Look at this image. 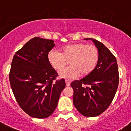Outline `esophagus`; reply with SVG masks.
Segmentation results:
<instances>
[{
    "mask_svg": "<svg viewBox=\"0 0 131 131\" xmlns=\"http://www.w3.org/2000/svg\"><path fill=\"white\" fill-rule=\"evenodd\" d=\"M65 82H66V85H67V86H70L71 81H70V80H65Z\"/></svg>",
    "mask_w": 131,
    "mask_h": 131,
    "instance_id": "34e87169",
    "label": "esophagus"
}]
</instances>
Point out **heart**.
Returning <instances> with one entry per match:
<instances>
[{
    "label": "heart",
    "mask_w": 131,
    "mask_h": 131,
    "mask_svg": "<svg viewBox=\"0 0 131 131\" xmlns=\"http://www.w3.org/2000/svg\"><path fill=\"white\" fill-rule=\"evenodd\" d=\"M100 59L98 49L94 45L85 43H73L60 49L59 52L52 51L48 54L51 67L60 71L69 62L70 67L61 71L59 77L72 79L80 75L87 76L96 68Z\"/></svg>",
    "instance_id": "b5f03b06"
}]
</instances>
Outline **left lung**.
I'll use <instances>...</instances> for the list:
<instances>
[{"instance_id": "obj_1", "label": "left lung", "mask_w": 131, "mask_h": 131, "mask_svg": "<svg viewBox=\"0 0 131 131\" xmlns=\"http://www.w3.org/2000/svg\"><path fill=\"white\" fill-rule=\"evenodd\" d=\"M91 40L98 49L100 59L94 70L80 80L71 83L74 106L84 116L92 117L105 112L112 102L119 82L118 65L114 55L101 42Z\"/></svg>"}]
</instances>
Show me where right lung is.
<instances>
[{
  "label": "right lung",
  "instance_id": "obj_1",
  "mask_svg": "<svg viewBox=\"0 0 131 131\" xmlns=\"http://www.w3.org/2000/svg\"><path fill=\"white\" fill-rule=\"evenodd\" d=\"M54 41L34 37L16 52L11 63L9 80L16 100L30 117H49L57 106L66 86L63 79L55 81L58 73L48 61Z\"/></svg>",
  "mask_w": 131,
  "mask_h": 131
}]
</instances>
